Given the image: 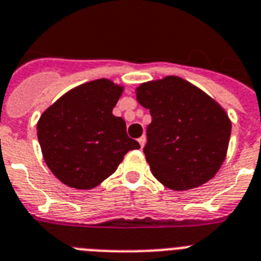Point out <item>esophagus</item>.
I'll return each instance as SVG.
<instances>
[{"instance_id": "34e87169", "label": "esophagus", "mask_w": 261, "mask_h": 261, "mask_svg": "<svg viewBox=\"0 0 261 261\" xmlns=\"http://www.w3.org/2000/svg\"><path fill=\"white\" fill-rule=\"evenodd\" d=\"M138 142H139V145H141V147H143V146H145V143H146V137H145V135L139 138V139H138Z\"/></svg>"}]
</instances>
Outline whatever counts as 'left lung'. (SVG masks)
<instances>
[{"mask_svg": "<svg viewBox=\"0 0 261 261\" xmlns=\"http://www.w3.org/2000/svg\"><path fill=\"white\" fill-rule=\"evenodd\" d=\"M137 100L151 115L143 152L152 175L175 192L213 178L229 145L232 123L225 110L178 76L143 83Z\"/></svg>", "mask_w": 261, "mask_h": 261, "instance_id": "1", "label": "left lung"}]
</instances>
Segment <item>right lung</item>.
Masks as SVG:
<instances>
[{"instance_id":"obj_1","label":"right lung","mask_w":261,"mask_h":261,"mask_svg":"<svg viewBox=\"0 0 261 261\" xmlns=\"http://www.w3.org/2000/svg\"><path fill=\"white\" fill-rule=\"evenodd\" d=\"M123 86L97 79L72 88L42 112L37 138L46 166L57 179L88 190L109 178L130 150L126 122L112 114Z\"/></svg>"}]
</instances>
